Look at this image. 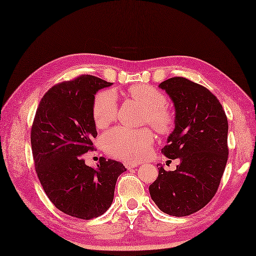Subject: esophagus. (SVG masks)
Listing matches in <instances>:
<instances>
[{
	"mask_svg": "<svg viewBox=\"0 0 256 256\" xmlns=\"http://www.w3.org/2000/svg\"><path fill=\"white\" fill-rule=\"evenodd\" d=\"M138 162H124V166L128 168V170H132L134 167H138Z\"/></svg>",
	"mask_w": 256,
	"mask_h": 256,
	"instance_id": "34e87169",
	"label": "esophagus"
}]
</instances>
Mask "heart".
<instances>
[{
  "instance_id": "b5f03b06",
  "label": "heart",
  "mask_w": 256,
  "mask_h": 256,
  "mask_svg": "<svg viewBox=\"0 0 256 256\" xmlns=\"http://www.w3.org/2000/svg\"><path fill=\"white\" fill-rule=\"evenodd\" d=\"M130 96L144 106V122H148L157 132H170L174 124V114L168 108L167 98L162 91L146 84L132 86ZM94 123L98 128H106L118 116L116 96L111 90L98 94L94 102ZM154 136L148 128L133 130L123 126L114 128L102 135L101 144L108 155L124 160H138L148 153Z\"/></svg>"
}]
</instances>
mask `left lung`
Segmentation results:
<instances>
[{
  "mask_svg": "<svg viewBox=\"0 0 256 256\" xmlns=\"http://www.w3.org/2000/svg\"><path fill=\"white\" fill-rule=\"evenodd\" d=\"M175 106V128L162 153L180 160L176 170L160 164L158 177L150 186L154 202L165 214H192L214 198L224 175L228 148V118L214 94L184 77L158 86Z\"/></svg>",
  "mask_w": 256,
  "mask_h": 256,
  "instance_id": "left-lung-1",
  "label": "left lung"
}]
</instances>
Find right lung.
<instances>
[{
  "label": "right lung",
  "mask_w": 256,
  "mask_h": 256,
  "mask_svg": "<svg viewBox=\"0 0 256 256\" xmlns=\"http://www.w3.org/2000/svg\"><path fill=\"white\" fill-rule=\"evenodd\" d=\"M111 84L82 74L54 86L42 98L32 125V152L42 189L57 209L74 218L89 220L104 214L118 177L126 170L104 157L92 168L81 157L94 150V94Z\"/></svg>",
  "instance_id": "obj_1"
}]
</instances>
